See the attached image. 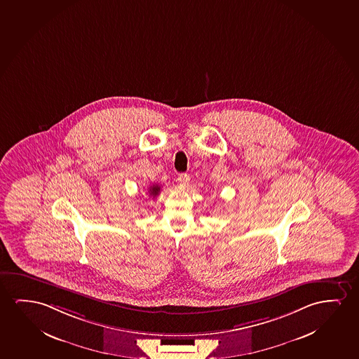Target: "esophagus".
Returning a JSON list of instances; mask_svg holds the SVG:
<instances>
[{"mask_svg":"<svg viewBox=\"0 0 359 359\" xmlns=\"http://www.w3.org/2000/svg\"><path fill=\"white\" fill-rule=\"evenodd\" d=\"M177 180H178V182H180L181 186L186 187V186H188V183H189L191 177H189V175H187V173H181V175H178Z\"/></svg>","mask_w":359,"mask_h":359,"instance_id":"esophagus-1","label":"esophagus"}]
</instances>
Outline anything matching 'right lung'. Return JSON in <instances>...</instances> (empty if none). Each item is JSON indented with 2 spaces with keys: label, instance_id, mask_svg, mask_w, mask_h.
Instances as JSON below:
<instances>
[{
  "label": "right lung",
  "instance_id": "right-lung-1",
  "mask_svg": "<svg viewBox=\"0 0 359 359\" xmlns=\"http://www.w3.org/2000/svg\"><path fill=\"white\" fill-rule=\"evenodd\" d=\"M160 189L161 188L158 187V184H152L150 189H149V193H150V196L155 198L156 196H158V193H160Z\"/></svg>",
  "mask_w": 359,
  "mask_h": 359
}]
</instances>
